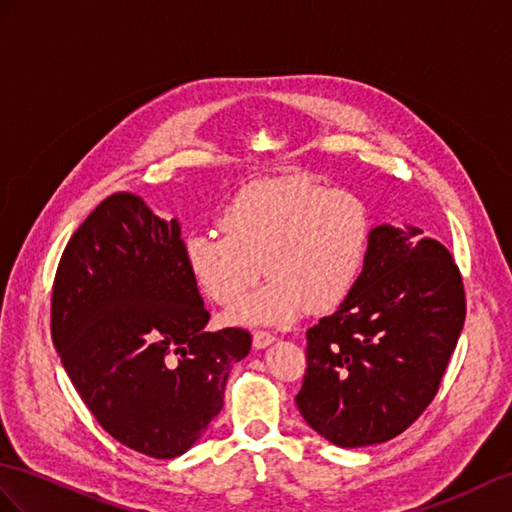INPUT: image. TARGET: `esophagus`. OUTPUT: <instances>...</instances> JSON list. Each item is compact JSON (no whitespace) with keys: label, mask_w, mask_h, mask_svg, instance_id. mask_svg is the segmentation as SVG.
Masks as SVG:
<instances>
[{"label":"esophagus","mask_w":512,"mask_h":512,"mask_svg":"<svg viewBox=\"0 0 512 512\" xmlns=\"http://www.w3.org/2000/svg\"><path fill=\"white\" fill-rule=\"evenodd\" d=\"M276 341V334L269 332V330H256L254 332V345L256 347H267Z\"/></svg>","instance_id":"obj_1"}]
</instances>
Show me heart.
Returning <instances> with one entry per match:
<instances>
[{"label":"heart","mask_w":512,"mask_h":512,"mask_svg":"<svg viewBox=\"0 0 512 512\" xmlns=\"http://www.w3.org/2000/svg\"><path fill=\"white\" fill-rule=\"evenodd\" d=\"M223 230L191 234L186 265L204 293L232 304L265 273L258 293L234 308L236 321H289L308 306L323 313L350 295L363 267L369 219L358 197L306 176L243 186L221 210Z\"/></svg>","instance_id":"b5f03b06"}]
</instances>
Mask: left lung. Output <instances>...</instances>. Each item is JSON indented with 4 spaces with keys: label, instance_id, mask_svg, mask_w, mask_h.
<instances>
[{
    "label": "left lung",
    "instance_id": "obj_1",
    "mask_svg": "<svg viewBox=\"0 0 512 512\" xmlns=\"http://www.w3.org/2000/svg\"><path fill=\"white\" fill-rule=\"evenodd\" d=\"M419 230L378 226L365 267L332 315L306 330L295 395L308 426L339 447L402 434L430 406L463 330L465 286L452 254Z\"/></svg>",
    "mask_w": 512,
    "mask_h": 512
}]
</instances>
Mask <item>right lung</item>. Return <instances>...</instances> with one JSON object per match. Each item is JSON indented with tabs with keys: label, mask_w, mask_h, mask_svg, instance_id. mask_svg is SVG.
I'll use <instances>...</instances> for the list:
<instances>
[{
	"label": "right lung",
	"mask_w": 512,
	"mask_h": 512,
	"mask_svg": "<svg viewBox=\"0 0 512 512\" xmlns=\"http://www.w3.org/2000/svg\"><path fill=\"white\" fill-rule=\"evenodd\" d=\"M208 319L178 221L132 193L108 195L60 256L54 345L99 426L134 452L176 458L219 415L252 334L204 332Z\"/></svg>",
	"instance_id": "right-lung-1"
}]
</instances>
